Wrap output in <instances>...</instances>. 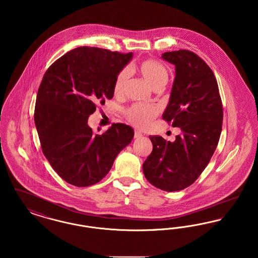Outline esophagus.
Here are the masks:
<instances>
[{"instance_id":"34e87169","label":"esophagus","mask_w":258,"mask_h":258,"mask_svg":"<svg viewBox=\"0 0 258 258\" xmlns=\"http://www.w3.org/2000/svg\"><path fill=\"white\" fill-rule=\"evenodd\" d=\"M141 136H142V134H141L140 132H138V131H135V138H139V137H141Z\"/></svg>"}]
</instances>
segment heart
I'll use <instances>...</instances> for the list:
<instances>
[{"label": "heart", "mask_w": 258, "mask_h": 258, "mask_svg": "<svg viewBox=\"0 0 258 258\" xmlns=\"http://www.w3.org/2000/svg\"><path fill=\"white\" fill-rule=\"evenodd\" d=\"M135 70L144 77L149 85L156 91L160 89L162 90L169 79L167 69L161 62L155 60L141 61L135 67ZM128 77L130 73L126 69H123L117 74L113 85V91L116 96L123 95ZM158 114L159 109L156 106L142 104H134L124 111L127 121L139 128L147 127L158 116Z\"/></svg>", "instance_id": "1"}]
</instances>
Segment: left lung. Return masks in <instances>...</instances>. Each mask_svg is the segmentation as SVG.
Masks as SVG:
<instances>
[{
    "instance_id": "1",
    "label": "left lung",
    "mask_w": 258,
    "mask_h": 258,
    "mask_svg": "<svg viewBox=\"0 0 258 258\" xmlns=\"http://www.w3.org/2000/svg\"><path fill=\"white\" fill-rule=\"evenodd\" d=\"M176 76L162 119L180 127L174 142L150 136L153 151L143 163L148 181L165 191L194 184L208 165L218 146L222 125V103L217 79L208 64L189 50L165 52Z\"/></svg>"
}]
</instances>
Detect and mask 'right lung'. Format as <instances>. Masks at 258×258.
<instances>
[{
    "label": "right lung",
    "mask_w": 258,
    "mask_h": 258,
    "mask_svg": "<svg viewBox=\"0 0 258 258\" xmlns=\"http://www.w3.org/2000/svg\"><path fill=\"white\" fill-rule=\"evenodd\" d=\"M132 58V52L81 46L54 61L43 75L35 123L43 155L67 183L97 184L132 142L135 132L124 123H113L101 135L88 125L98 104L113 98L115 78Z\"/></svg>",
    "instance_id": "obj_1"
}]
</instances>
